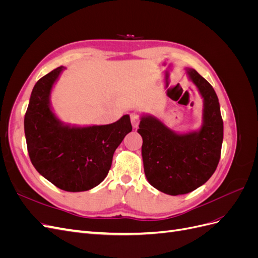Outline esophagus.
<instances>
[{
  "label": "esophagus",
  "instance_id": "obj_1",
  "mask_svg": "<svg viewBox=\"0 0 258 258\" xmlns=\"http://www.w3.org/2000/svg\"><path fill=\"white\" fill-rule=\"evenodd\" d=\"M139 122H140V117L137 113H132L131 114V123H132V127L134 128H138L139 126Z\"/></svg>",
  "mask_w": 258,
  "mask_h": 258
}]
</instances>
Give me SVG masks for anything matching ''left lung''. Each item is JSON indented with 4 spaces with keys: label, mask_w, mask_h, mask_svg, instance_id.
<instances>
[{
    "label": "left lung",
    "mask_w": 258,
    "mask_h": 258,
    "mask_svg": "<svg viewBox=\"0 0 258 258\" xmlns=\"http://www.w3.org/2000/svg\"><path fill=\"white\" fill-rule=\"evenodd\" d=\"M202 98L197 130L177 132L158 117L142 114L138 132L143 139L142 159L148 183L171 196L188 194L212 176L221 157L223 119L216 93L196 70L185 68Z\"/></svg>",
    "instance_id": "8db88e82"
}]
</instances>
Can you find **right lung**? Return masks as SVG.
Returning <instances> with one entry per match:
<instances>
[{"instance_id":"1","label":"right lung","mask_w":258,"mask_h":258,"mask_svg":"<svg viewBox=\"0 0 258 258\" xmlns=\"http://www.w3.org/2000/svg\"><path fill=\"white\" fill-rule=\"evenodd\" d=\"M64 67L38 81L25 116V135L31 162L58 188L86 191L106 177L113 155L132 130L130 116L110 124L80 126L62 121L51 105V91Z\"/></svg>"}]
</instances>
